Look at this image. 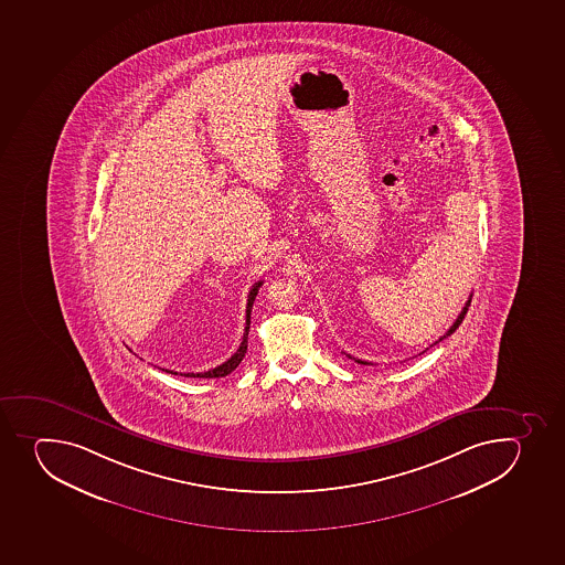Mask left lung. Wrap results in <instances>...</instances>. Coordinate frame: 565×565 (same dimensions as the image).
<instances>
[{
	"label": "left lung",
	"instance_id": "left-lung-1",
	"mask_svg": "<svg viewBox=\"0 0 565 565\" xmlns=\"http://www.w3.org/2000/svg\"><path fill=\"white\" fill-rule=\"evenodd\" d=\"M470 301H472V295H470V298H468L467 303H465V307H462V311L459 312V317H457L456 322L451 323V328L446 331L445 334H443L441 339L437 340L436 344H439L443 339H446V337H450L454 331H456L459 326H461L462 318H465V315H467L468 307H470ZM348 359H353L351 355H345ZM353 361L359 362V364L367 365V362L361 361V359H353Z\"/></svg>",
	"mask_w": 565,
	"mask_h": 565
}]
</instances>
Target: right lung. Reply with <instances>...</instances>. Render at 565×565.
<instances>
[{
  "instance_id": "right-lung-1",
  "label": "right lung",
  "mask_w": 565,
  "mask_h": 565,
  "mask_svg": "<svg viewBox=\"0 0 565 565\" xmlns=\"http://www.w3.org/2000/svg\"><path fill=\"white\" fill-rule=\"evenodd\" d=\"M264 285V281L259 280L253 285V289L248 290L247 298V317H245V333H243L242 344L237 348L236 353L228 359V361L223 362V364L217 365L214 370L201 371V373H181L184 376H198V379H220V376L231 375L232 371L236 370L239 362L243 361V356L247 353V344H248V329H250V311H253V303L256 300V295H258L259 287ZM167 371V373H173V375H178V371L172 370H162Z\"/></svg>"
}]
</instances>
